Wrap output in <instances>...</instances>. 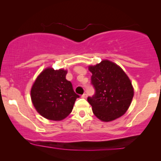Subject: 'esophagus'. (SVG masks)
<instances>
[{"label":"esophagus","mask_w":161,"mask_h":161,"mask_svg":"<svg viewBox=\"0 0 161 161\" xmlns=\"http://www.w3.org/2000/svg\"><path fill=\"white\" fill-rule=\"evenodd\" d=\"M81 97H82L83 98H86V97H87V94L84 93V94H82V96H81Z\"/></svg>","instance_id":"esophagus-1"}]
</instances>
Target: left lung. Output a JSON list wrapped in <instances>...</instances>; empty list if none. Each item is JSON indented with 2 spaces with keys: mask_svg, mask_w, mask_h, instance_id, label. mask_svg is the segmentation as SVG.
Segmentation results:
<instances>
[{
  "mask_svg": "<svg viewBox=\"0 0 161 161\" xmlns=\"http://www.w3.org/2000/svg\"><path fill=\"white\" fill-rule=\"evenodd\" d=\"M91 83L95 89L87 100L99 119L111 122L127 111L133 100L134 91L128 77L121 67L108 60L90 66Z\"/></svg>",
  "mask_w": 161,
  "mask_h": 161,
  "instance_id": "obj_1",
  "label": "left lung"
}]
</instances>
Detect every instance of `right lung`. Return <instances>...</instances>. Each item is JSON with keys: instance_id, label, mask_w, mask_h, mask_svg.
<instances>
[{"instance_id": "add662e5", "label": "right lung", "mask_w": 161, "mask_h": 161, "mask_svg": "<svg viewBox=\"0 0 161 161\" xmlns=\"http://www.w3.org/2000/svg\"><path fill=\"white\" fill-rule=\"evenodd\" d=\"M67 70L47 68L37 77L31 97L37 112L50 120L59 121L71 113L78 94L66 79Z\"/></svg>"}]
</instances>
